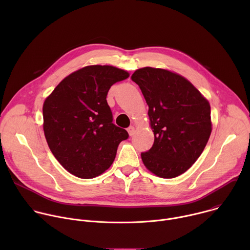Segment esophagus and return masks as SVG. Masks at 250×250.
<instances>
[{"mask_svg": "<svg viewBox=\"0 0 250 250\" xmlns=\"http://www.w3.org/2000/svg\"><path fill=\"white\" fill-rule=\"evenodd\" d=\"M127 132L130 136H132L134 134V126L133 125H130L128 128H127Z\"/></svg>", "mask_w": 250, "mask_h": 250, "instance_id": "1", "label": "esophagus"}]
</instances>
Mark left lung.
Returning a JSON list of instances; mask_svg holds the SVG:
<instances>
[{
	"label": "left lung",
	"mask_w": 250,
	"mask_h": 250,
	"mask_svg": "<svg viewBox=\"0 0 250 250\" xmlns=\"http://www.w3.org/2000/svg\"><path fill=\"white\" fill-rule=\"evenodd\" d=\"M148 104L154 144L141 152L146 167L161 178L186 172L200 157L211 132L210 106L184 77L145 67L131 76Z\"/></svg>",
	"instance_id": "obj_1"
}]
</instances>
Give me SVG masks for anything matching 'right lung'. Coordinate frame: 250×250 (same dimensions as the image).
Returning a JSON list of instances; mask_svg holds the SVG:
<instances>
[{"label":"right lung","mask_w":250,"mask_h":250,"mask_svg":"<svg viewBox=\"0 0 250 250\" xmlns=\"http://www.w3.org/2000/svg\"><path fill=\"white\" fill-rule=\"evenodd\" d=\"M129 74L109 65H91L64 78L43 104V130L58 162L83 179L101 175L114 162L125 129L113 124L110 88Z\"/></svg>","instance_id":"obj_1"}]
</instances>
